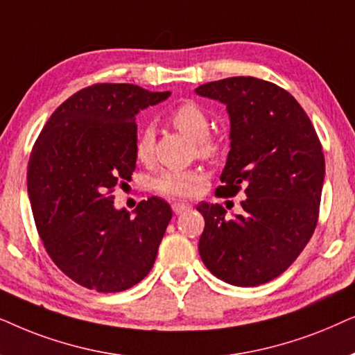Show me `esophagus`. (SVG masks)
I'll use <instances>...</instances> for the list:
<instances>
[{
  "label": "esophagus",
  "instance_id": "1",
  "mask_svg": "<svg viewBox=\"0 0 355 355\" xmlns=\"http://www.w3.org/2000/svg\"><path fill=\"white\" fill-rule=\"evenodd\" d=\"M190 207H191V206L188 205V202H183V201L173 202V205H172V209H173L175 214H182V212L188 211V209H190Z\"/></svg>",
  "mask_w": 355,
  "mask_h": 355
}]
</instances>
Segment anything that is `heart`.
<instances>
[{
	"label": "heart",
	"instance_id": "obj_1",
	"mask_svg": "<svg viewBox=\"0 0 355 355\" xmlns=\"http://www.w3.org/2000/svg\"><path fill=\"white\" fill-rule=\"evenodd\" d=\"M168 121L177 131L195 141L198 157L214 159L222 153V143L209 136V118L195 102H185L170 113ZM154 133L150 128L141 131L136 141V159L148 164L153 157ZM202 180L198 170H164L153 180V188L165 196H190Z\"/></svg>",
	"mask_w": 355,
	"mask_h": 355
}]
</instances>
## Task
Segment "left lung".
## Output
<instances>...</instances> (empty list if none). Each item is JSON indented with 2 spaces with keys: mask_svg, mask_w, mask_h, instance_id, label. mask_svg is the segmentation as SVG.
Masks as SVG:
<instances>
[{
  "mask_svg": "<svg viewBox=\"0 0 355 355\" xmlns=\"http://www.w3.org/2000/svg\"><path fill=\"white\" fill-rule=\"evenodd\" d=\"M195 92L219 101L230 118V150L219 196L243 188V212L227 219L220 205L201 202L200 250L206 268L227 284L254 287L286 271L318 222L324 155L300 103L276 84L237 76Z\"/></svg>",
  "mask_w": 355,
  "mask_h": 355,
  "instance_id": "obj_1",
  "label": "left lung"
}]
</instances>
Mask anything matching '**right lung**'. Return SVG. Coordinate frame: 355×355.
<instances>
[{
    "mask_svg": "<svg viewBox=\"0 0 355 355\" xmlns=\"http://www.w3.org/2000/svg\"><path fill=\"white\" fill-rule=\"evenodd\" d=\"M135 84H94L53 112L27 167V191L46 253L79 286L121 292L148 276L172 219L168 202L141 201L135 217L113 188L136 168V115L165 101Z\"/></svg>",
    "mask_w": 355,
    "mask_h": 355,
    "instance_id": "right-lung-1",
    "label": "right lung"
}]
</instances>
